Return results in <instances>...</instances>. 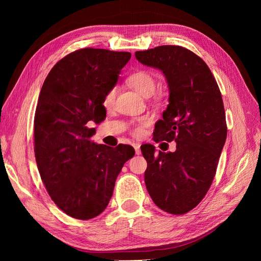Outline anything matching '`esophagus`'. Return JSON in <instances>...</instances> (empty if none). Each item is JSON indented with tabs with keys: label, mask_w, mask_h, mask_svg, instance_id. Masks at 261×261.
<instances>
[{
	"label": "esophagus",
	"mask_w": 261,
	"mask_h": 261,
	"mask_svg": "<svg viewBox=\"0 0 261 261\" xmlns=\"http://www.w3.org/2000/svg\"><path fill=\"white\" fill-rule=\"evenodd\" d=\"M134 148H135V152H136V154H140V153H141L140 145H139V144H134Z\"/></svg>",
	"instance_id": "1"
}]
</instances>
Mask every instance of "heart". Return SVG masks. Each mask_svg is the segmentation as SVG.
<instances>
[{"label": "heart", "instance_id": "obj_1", "mask_svg": "<svg viewBox=\"0 0 261 261\" xmlns=\"http://www.w3.org/2000/svg\"><path fill=\"white\" fill-rule=\"evenodd\" d=\"M127 84L137 93H139L140 96H143L145 98L151 96L156 88L155 78L150 73L146 72V70H139V72L132 74L127 78ZM114 98H115V88H112L106 93V96L103 98V105L106 107L112 106ZM148 124H149V120L147 117H143L140 118V120H138L135 128L133 129L134 135L137 137L140 136L144 132V127Z\"/></svg>", "mask_w": 261, "mask_h": 261}]
</instances>
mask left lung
Instances as JSON below:
<instances>
[{"mask_svg": "<svg viewBox=\"0 0 261 261\" xmlns=\"http://www.w3.org/2000/svg\"><path fill=\"white\" fill-rule=\"evenodd\" d=\"M135 57L160 69L169 86V105L153 140L176 141L174 152L140 147L148 163L147 191L163 211L184 215L202 200L216 175L227 133L222 96L208 65L183 46L160 45Z\"/></svg>", "mask_w": 261, "mask_h": 261, "instance_id": "1", "label": "left lung"}]
</instances>
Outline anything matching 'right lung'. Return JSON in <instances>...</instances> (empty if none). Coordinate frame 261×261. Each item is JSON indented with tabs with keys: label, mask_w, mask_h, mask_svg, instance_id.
Wrapping results in <instances>:
<instances>
[{
	"label": "right lung",
	"mask_w": 261,
	"mask_h": 261,
	"mask_svg": "<svg viewBox=\"0 0 261 261\" xmlns=\"http://www.w3.org/2000/svg\"><path fill=\"white\" fill-rule=\"evenodd\" d=\"M129 52L85 48L53 66L35 113V156L55 204L69 217L89 220L111 199L124 163L135 154L129 145L114 149L90 139V123L105 120L103 98L117 83Z\"/></svg>",
	"instance_id": "right-lung-1"
}]
</instances>
